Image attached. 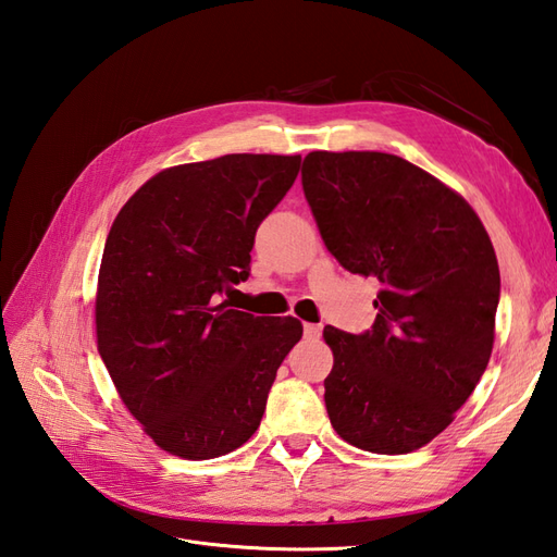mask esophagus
I'll return each instance as SVG.
<instances>
[{
  "label": "esophagus",
  "mask_w": 557,
  "mask_h": 557,
  "mask_svg": "<svg viewBox=\"0 0 557 557\" xmlns=\"http://www.w3.org/2000/svg\"><path fill=\"white\" fill-rule=\"evenodd\" d=\"M320 334H322V324H310V322L304 324V336L308 341H318Z\"/></svg>",
  "instance_id": "esophagus-1"
}]
</instances>
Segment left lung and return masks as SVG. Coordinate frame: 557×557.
I'll return each mask as SVG.
<instances>
[{"instance_id":"1","label":"left lung","mask_w":557,"mask_h":557,"mask_svg":"<svg viewBox=\"0 0 557 557\" xmlns=\"http://www.w3.org/2000/svg\"><path fill=\"white\" fill-rule=\"evenodd\" d=\"M301 181L334 259L381 282L372 330L324 326L326 414L364 451H414L487 369L502 294L490 235L463 197L397 154L310 152Z\"/></svg>"}]
</instances>
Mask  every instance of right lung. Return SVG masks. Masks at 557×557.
Returning <instances> with one entry per match:
<instances>
[{
	"instance_id": "add662e5",
	"label": "right lung",
	"mask_w": 557,
	"mask_h": 557,
	"mask_svg": "<svg viewBox=\"0 0 557 557\" xmlns=\"http://www.w3.org/2000/svg\"><path fill=\"white\" fill-rule=\"evenodd\" d=\"M301 154H223L152 176L112 223L96 294L98 352L154 445L216 459L261 425L294 318H253L225 294L249 277L253 235Z\"/></svg>"
}]
</instances>
